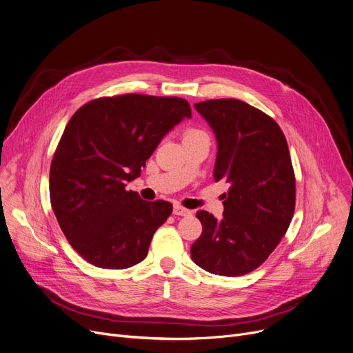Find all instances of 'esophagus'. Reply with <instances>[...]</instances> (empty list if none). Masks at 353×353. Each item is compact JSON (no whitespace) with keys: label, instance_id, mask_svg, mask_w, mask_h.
<instances>
[{"label":"esophagus","instance_id":"esophagus-1","mask_svg":"<svg viewBox=\"0 0 353 353\" xmlns=\"http://www.w3.org/2000/svg\"><path fill=\"white\" fill-rule=\"evenodd\" d=\"M173 214H176V216H190L192 212H190L189 209H186V208L180 206V205H174V208H173Z\"/></svg>","mask_w":353,"mask_h":353}]
</instances>
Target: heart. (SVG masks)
Returning <instances> with one entry per match:
<instances>
[{
  "instance_id": "b5f03b06",
  "label": "heart",
  "mask_w": 353,
  "mask_h": 353,
  "mask_svg": "<svg viewBox=\"0 0 353 353\" xmlns=\"http://www.w3.org/2000/svg\"><path fill=\"white\" fill-rule=\"evenodd\" d=\"M194 134H201V132H199V130H189V132L186 133V136H184V137H189V136H194Z\"/></svg>"
}]
</instances>
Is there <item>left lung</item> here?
Instances as JSON below:
<instances>
[{
  "label": "left lung",
  "mask_w": 353,
  "mask_h": 353,
  "mask_svg": "<svg viewBox=\"0 0 353 353\" xmlns=\"http://www.w3.org/2000/svg\"><path fill=\"white\" fill-rule=\"evenodd\" d=\"M217 143L214 180H225L223 219L199 210L203 226L193 262L213 274L242 276L261 266L285 236L294 212L288 141L263 111L234 99L194 104Z\"/></svg>",
  "instance_id": "1"
}]
</instances>
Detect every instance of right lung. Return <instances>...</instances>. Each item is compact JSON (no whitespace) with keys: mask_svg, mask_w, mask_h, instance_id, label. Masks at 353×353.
<instances>
[{"mask_svg":"<svg viewBox=\"0 0 353 353\" xmlns=\"http://www.w3.org/2000/svg\"><path fill=\"white\" fill-rule=\"evenodd\" d=\"M184 119H192L186 100L144 94L92 100L70 119L52 157L50 199L68 243L88 263L127 269L144 261L173 206L145 201L125 183Z\"/></svg>","mask_w":353,"mask_h":353,"instance_id":"1","label":"right lung"}]
</instances>
